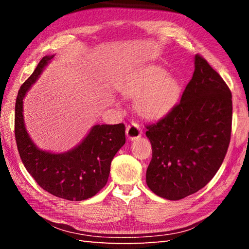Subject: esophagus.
Returning a JSON list of instances; mask_svg holds the SVG:
<instances>
[{"label": "esophagus", "instance_id": "obj_1", "mask_svg": "<svg viewBox=\"0 0 249 249\" xmlns=\"http://www.w3.org/2000/svg\"><path fill=\"white\" fill-rule=\"evenodd\" d=\"M142 134V129L137 122H131L130 124L126 125V135L130 140L137 139Z\"/></svg>", "mask_w": 249, "mask_h": 249}]
</instances>
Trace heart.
I'll list each match as a JSON object with an SVG mask.
<instances>
[{
	"mask_svg": "<svg viewBox=\"0 0 249 249\" xmlns=\"http://www.w3.org/2000/svg\"><path fill=\"white\" fill-rule=\"evenodd\" d=\"M124 96L136 97V107L147 118H158L165 114L177 103L179 83L176 78L167 75L161 68L151 67L120 89Z\"/></svg>",
	"mask_w": 249,
	"mask_h": 249,
	"instance_id": "1",
	"label": "heart"
}]
</instances>
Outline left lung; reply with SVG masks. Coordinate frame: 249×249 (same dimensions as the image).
<instances>
[{"instance_id": "obj_1", "label": "left lung", "mask_w": 249, "mask_h": 249, "mask_svg": "<svg viewBox=\"0 0 249 249\" xmlns=\"http://www.w3.org/2000/svg\"><path fill=\"white\" fill-rule=\"evenodd\" d=\"M145 127L152 144L146 170L149 188L168 200L197 193L214 178L228 151L230 89L208 61L197 54L193 78L181 100Z\"/></svg>"}]
</instances>
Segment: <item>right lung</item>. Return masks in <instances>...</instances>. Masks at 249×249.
Instances as JSON below:
<instances>
[{
	"label": "right lung",
	"mask_w": 249,
	"mask_h": 249,
	"mask_svg": "<svg viewBox=\"0 0 249 249\" xmlns=\"http://www.w3.org/2000/svg\"><path fill=\"white\" fill-rule=\"evenodd\" d=\"M50 59L40 60L18 92L15 107L18 152L26 170L46 192L71 201L86 200L107 184L112 158L125 143V125H95L80 144L64 154L37 149L24 127L23 97Z\"/></svg>",
	"instance_id": "1"
}]
</instances>
